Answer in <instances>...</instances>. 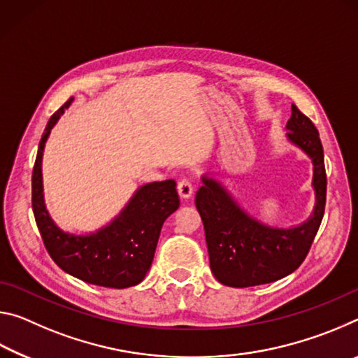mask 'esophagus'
<instances>
[{
    "label": "esophagus",
    "instance_id": "1",
    "mask_svg": "<svg viewBox=\"0 0 358 358\" xmlns=\"http://www.w3.org/2000/svg\"><path fill=\"white\" fill-rule=\"evenodd\" d=\"M177 189H178V194H180L181 199H189L192 191H194L192 181H191L189 178H181V180L178 181Z\"/></svg>",
    "mask_w": 358,
    "mask_h": 358
}]
</instances>
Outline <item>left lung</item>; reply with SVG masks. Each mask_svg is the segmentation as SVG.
<instances>
[{"mask_svg": "<svg viewBox=\"0 0 358 358\" xmlns=\"http://www.w3.org/2000/svg\"><path fill=\"white\" fill-rule=\"evenodd\" d=\"M287 129L289 141L310 155L314 166L316 208L305 224L292 229L264 226L248 216L224 187L211 178L203 177V186L196 194V207L203 221L210 268L224 286L251 287L290 275L308 256L322 222L327 175L319 131L294 104Z\"/></svg>", "mask_w": 358, "mask_h": 358, "instance_id": "left-lung-1", "label": "left lung"}]
</instances>
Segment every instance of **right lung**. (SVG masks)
<instances>
[{
    "instance_id": "obj_1",
    "label": "right lung",
    "mask_w": 358,
    "mask_h": 358,
    "mask_svg": "<svg viewBox=\"0 0 358 358\" xmlns=\"http://www.w3.org/2000/svg\"><path fill=\"white\" fill-rule=\"evenodd\" d=\"M72 98L52 115L39 142L31 177V203L47 252L59 268L88 284L124 289L141 282L153 262L161 227L180 207L177 183L155 181L138 189L118 217L92 235H71L48 216L42 196L41 161L47 137Z\"/></svg>"
}]
</instances>
